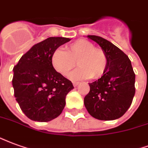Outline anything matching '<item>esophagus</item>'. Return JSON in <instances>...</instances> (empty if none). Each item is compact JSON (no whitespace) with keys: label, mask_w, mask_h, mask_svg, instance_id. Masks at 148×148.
<instances>
[{"label":"esophagus","mask_w":148,"mask_h":148,"mask_svg":"<svg viewBox=\"0 0 148 148\" xmlns=\"http://www.w3.org/2000/svg\"><path fill=\"white\" fill-rule=\"evenodd\" d=\"M79 84V82H73V86H74V87H77Z\"/></svg>","instance_id":"esophagus-1"}]
</instances>
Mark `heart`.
Instances as JSON below:
<instances>
[{
  "label": "heart",
  "instance_id": "obj_1",
  "mask_svg": "<svg viewBox=\"0 0 148 148\" xmlns=\"http://www.w3.org/2000/svg\"><path fill=\"white\" fill-rule=\"evenodd\" d=\"M50 61L53 69L63 75H68L77 61L80 67L69 75L73 80L100 78L105 74L109 62L105 52L86 39L76 40L67 47L66 51L56 49L52 53Z\"/></svg>",
  "mask_w": 148,
  "mask_h": 148
}]
</instances>
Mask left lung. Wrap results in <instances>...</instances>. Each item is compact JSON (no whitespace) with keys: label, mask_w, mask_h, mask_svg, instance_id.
Wrapping results in <instances>:
<instances>
[{"label":"left lung","mask_w":148,"mask_h":148,"mask_svg":"<svg viewBox=\"0 0 148 148\" xmlns=\"http://www.w3.org/2000/svg\"><path fill=\"white\" fill-rule=\"evenodd\" d=\"M98 43L108 57L104 75L89 84L90 91L84 98L85 107L95 118L112 121L122 117L135 95V73L129 57L102 37L87 35Z\"/></svg>","instance_id":"left-lung-1"}]
</instances>
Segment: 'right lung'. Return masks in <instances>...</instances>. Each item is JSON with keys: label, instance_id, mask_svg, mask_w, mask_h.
Listing matches in <instances>:
<instances>
[{"label": "right lung", "instance_id": "add662e5", "mask_svg": "<svg viewBox=\"0 0 148 148\" xmlns=\"http://www.w3.org/2000/svg\"><path fill=\"white\" fill-rule=\"evenodd\" d=\"M70 38L50 37L35 44L13 69L14 95L27 117L47 122L58 117L64 108L73 83L52 65V53Z\"/></svg>", "mask_w": 148, "mask_h": 148}]
</instances>
